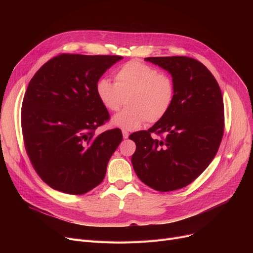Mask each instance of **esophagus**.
I'll return each mask as SVG.
<instances>
[{
	"mask_svg": "<svg viewBox=\"0 0 253 253\" xmlns=\"http://www.w3.org/2000/svg\"><path fill=\"white\" fill-rule=\"evenodd\" d=\"M122 133H123V137H124V138H128V136H129L128 131H126V130H122Z\"/></svg>",
	"mask_w": 253,
	"mask_h": 253,
	"instance_id": "esophagus-1",
	"label": "esophagus"
}]
</instances>
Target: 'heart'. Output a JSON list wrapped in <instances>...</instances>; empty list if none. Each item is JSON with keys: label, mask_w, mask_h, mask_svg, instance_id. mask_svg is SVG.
<instances>
[{"label": "heart", "mask_w": 253, "mask_h": 253, "mask_svg": "<svg viewBox=\"0 0 253 253\" xmlns=\"http://www.w3.org/2000/svg\"><path fill=\"white\" fill-rule=\"evenodd\" d=\"M96 95L109 112L127 106L113 119L115 126L134 130L145 121L157 123L170 111L175 97L173 79L153 66L138 60L123 64L115 73V83L106 78L99 79Z\"/></svg>", "instance_id": "obj_1"}]
</instances>
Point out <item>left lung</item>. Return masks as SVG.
Segmentation results:
<instances>
[{
	"label": "left lung",
	"instance_id": "1",
	"mask_svg": "<svg viewBox=\"0 0 253 253\" xmlns=\"http://www.w3.org/2000/svg\"><path fill=\"white\" fill-rule=\"evenodd\" d=\"M144 59L171 74L175 97L163 119L129 136L136 144L131 162L138 178L150 188L175 191L200 175L218 151L224 129L222 94L213 75L197 59ZM153 133L162 139H153Z\"/></svg>",
	"mask_w": 253,
	"mask_h": 253
}]
</instances>
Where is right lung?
Wrapping results in <instances>:
<instances>
[{"mask_svg": "<svg viewBox=\"0 0 253 253\" xmlns=\"http://www.w3.org/2000/svg\"><path fill=\"white\" fill-rule=\"evenodd\" d=\"M120 59L61 53L32 78L21 106L24 148L38 175L52 189L82 195L103 180L123 136L118 128L95 134L110 120L95 86Z\"/></svg>", "mask_w": 253, "mask_h": 253, "instance_id": "add662e5", "label": "right lung"}]
</instances>
